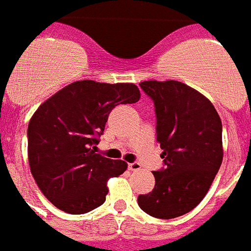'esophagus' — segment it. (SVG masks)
I'll list each match as a JSON object with an SVG mask.
<instances>
[{
    "label": "esophagus",
    "instance_id": "34e87169",
    "mask_svg": "<svg viewBox=\"0 0 251 251\" xmlns=\"http://www.w3.org/2000/svg\"><path fill=\"white\" fill-rule=\"evenodd\" d=\"M127 167H129V171L135 172V171H139V169L142 168V165L139 164V163H137V161H134V163H130Z\"/></svg>",
    "mask_w": 251,
    "mask_h": 251
}]
</instances>
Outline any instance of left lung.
<instances>
[{
    "instance_id": "1",
    "label": "left lung",
    "mask_w": 251,
    "mask_h": 251,
    "mask_svg": "<svg viewBox=\"0 0 251 251\" xmlns=\"http://www.w3.org/2000/svg\"><path fill=\"white\" fill-rule=\"evenodd\" d=\"M139 86L155 105L164 167L152 172L155 187L139 195L138 204L153 218H178L201 203L222 165V120L208 99L185 83L146 80Z\"/></svg>"
}]
</instances>
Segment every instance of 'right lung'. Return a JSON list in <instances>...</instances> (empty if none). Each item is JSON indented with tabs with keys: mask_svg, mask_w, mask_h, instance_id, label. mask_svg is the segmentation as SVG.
<instances>
[{
	"mask_svg": "<svg viewBox=\"0 0 251 251\" xmlns=\"http://www.w3.org/2000/svg\"><path fill=\"white\" fill-rule=\"evenodd\" d=\"M141 98L133 83L78 80L43 102L28 124V163L41 193L73 215L105 202L106 182L126 171L122 160L96 153L110 110Z\"/></svg>",
	"mask_w": 251,
	"mask_h": 251,
	"instance_id": "1",
	"label": "right lung"
}]
</instances>
